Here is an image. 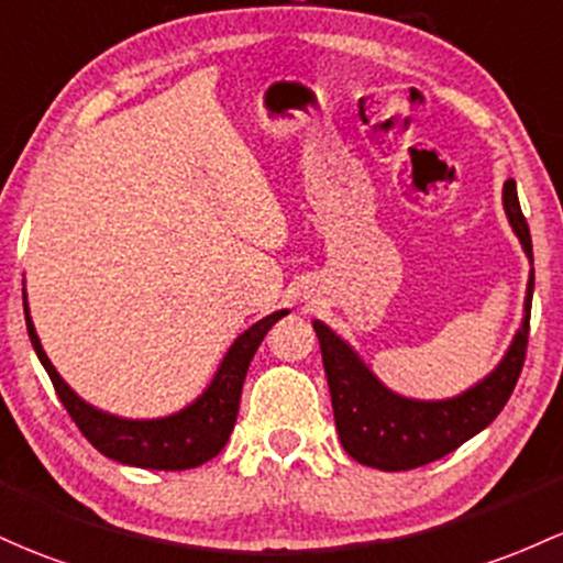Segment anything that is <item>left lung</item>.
I'll use <instances>...</instances> for the list:
<instances>
[{"mask_svg": "<svg viewBox=\"0 0 563 563\" xmlns=\"http://www.w3.org/2000/svg\"><path fill=\"white\" fill-rule=\"evenodd\" d=\"M503 202L512 232L518 234L523 251L532 258V234H529V224L518 206L512 178L505 181ZM532 294L534 272L529 275L527 286V305H523L527 314H523L521 329L499 366L471 390L446 400H411L387 390L347 342H342L329 325L314 320L312 325L318 333L320 352H323L333 419H336L344 452L361 465L376 467V471H413V467L452 454L462 443L471 441L475 432L492 424L497 413L505 409L512 387L521 376L529 342Z\"/></svg>", "mask_w": 563, "mask_h": 563, "instance_id": "obj_1", "label": "left lung"}]
</instances>
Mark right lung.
<instances>
[{"instance_id":"add662e5","label":"right lung","mask_w":563,"mask_h":563,"mask_svg":"<svg viewBox=\"0 0 563 563\" xmlns=\"http://www.w3.org/2000/svg\"><path fill=\"white\" fill-rule=\"evenodd\" d=\"M23 312H26V329L36 357L45 366L60 404L69 411L79 432L109 460L122 462V465L146 467V471H189V467L213 460L224 449L234 422H238L240 393H243L253 352L258 350V344L267 336L272 325L283 314H288L286 310L272 312L258 323H253L245 333H240L230 352L224 355V361H221L208 390L187 409L163 419H122L114 417V413L92 409L60 379L51 357L42 350L40 336H36L34 323L29 318L26 291H23Z\"/></svg>"}]
</instances>
